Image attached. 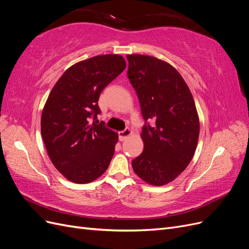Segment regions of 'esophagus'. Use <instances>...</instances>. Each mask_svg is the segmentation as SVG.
<instances>
[{"label": "esophagus", "mask_w": 249, "mask_h": 249, "mask_svg": "<svg viewBox=\"0 0 249 249\" xmlns=\"http://www.w3.org/2000/svg\"><path fill=\"white\" fill-rule=\"evenodd\" d=\"M131 134H132V131H131L130 129H125V130L122 131V132H119V133H118L119 140H120V141H124L127 137L130 136Z\"/></svg>", "instance_id": "34e87169"}]
</instances>
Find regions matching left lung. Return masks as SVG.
I'll return each mask as SVG.
<instances>
[{"label":"left lung","instance_id":"obj_1","mask_svg":"<svg viewBox=\"0 0 249 249\" xmlns=\"http://www.w3.org/2000/svg\"><path fill=\"white\" fill-rule=\"evenodd\" d=\"M127 78L145 122L142 154L132 161L136 175L153 186L170 183L190 163L197 146L199 119L189 87L169 63L146 55H126Z\"/></svg>","mask_w":249,"mask_h":249}]
</instances>
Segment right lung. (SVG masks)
Masks as SVG:
<instances>
[{"label":"right lung","instance_id":"right-lung-1","mask_svg":"<svg viewBox=\"0 0 249 249\" xmlns=\"http://www.w3.org/2000/svg\"><path fill=\"white\" fill-rule=\"evenodd\" d=\"M125 69L120 55H100L67 69L48 97L41 136L57 170L73 183L86 184L107 170L118 141L104 123H90L101 110L103 89Z\"/></svg>","mask_w":249,"mask_h":249}]
</instances>
